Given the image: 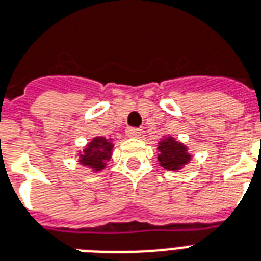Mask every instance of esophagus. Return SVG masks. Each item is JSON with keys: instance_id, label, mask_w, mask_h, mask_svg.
Listing matches in <instances>:
<instances>
[{"instance_id": "34e87169", "label": "esophagus", "mask_w": 261, "mask_h": 261, "mask_svg": "<svg viewBox=\"0 0 261 261\" xmlns=\"http://www.w3.org/2000/svg\"><path fill=\"white\" fill-rule=\"evenodd\" d=\"M125 134L128 137H140L142 134V131H141V128H137V127H128L125 130Z\"/></svg>"}]
</instances>
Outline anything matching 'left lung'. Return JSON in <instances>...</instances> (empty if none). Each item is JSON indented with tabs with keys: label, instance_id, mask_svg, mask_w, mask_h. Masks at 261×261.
<instances>
[{
	"label": "left lung",
	"instance_id": "1",
	"mask_svg": "<svg viewBox=\"0 0 261 261\" xmlns=\"http://www.w3.org/2000/svg\"><path fill=\"white\" fill-rule=\"evenodd\" d=\"M158 149L160 152L158 160L167 170H178L191 159V156L187 153V148L171 137L160 141Z\"/></svg>",
	"mask_w": 261,
	"mask_h": 261
}]
</instances>
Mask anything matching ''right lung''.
<instances>
[{
    "instance_id": "add662e5",
    "label": "right lung",
    "mask_w": 261,
    "mask_h": 261,
    "mask_svg": "<svg viewBox=\"0 0 261 261\" xmlns=\"http://www.w3.org/2000/svg\"><path fill=\"white\" fill-rule=\"evenodd\" d=\"M113 144L103 137H96L84 149L80 163L90 166L94 170H101L105 167V162L109 160L112 155Z\"/></svg>"
}]
</instances>
